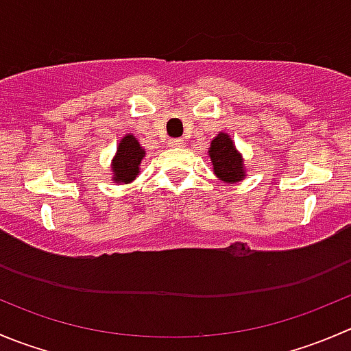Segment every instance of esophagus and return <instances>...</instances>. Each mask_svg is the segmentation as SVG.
I'll return each mask as SVG.
<instances>
[{"instance_id":"obj_1","label":"esophagus","mask_w":351,"mask_h":351,"mask_svg":"<svg viewBox=\"0 0 351 351\" xmlns=\"http://www.w3.org/2000/svg\"><path fill=\"white\" fill-rule=\"evenodd\" d=\"M168 144H169V147H182L183 141H182V138H171Z\"/></svg>"}]
</instances>
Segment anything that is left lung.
Here are the masks:
<instances>
[{
  "label": "left lung",
  "mask_w": 351,
  "mask_h": 351,
  "mask_svg": "<svg viewBox=\"0 0 351 351\" xmlns=\"http://www.w3.org/2000/svg\"><path fill=\"white\" fill-rule=\"evenodd\" d=\"M210 162H213V171L223 183H238L247 176L243 156L234 145L233 138L224 132H219L216 137L210 141L209 145Z\"/></svg>",
  "instance_id": "8db88e82"
}]
</instances>
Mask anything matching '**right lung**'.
<instances>
[{
  "instance_id": "obj_1",
  "label": "right lung",
  "mask_w": 351,
  "mask_h": 351,
  "mask_svg": "<svg viewBox=\"0 0 351 351\" xmlns=\"http://www.w3.org/2000/svg\"><path fill=\"white\" fill-rule=\"evenodd\" d=\"M145 158V149L135 138L127 134L118 142L117 152L111 159V180L113 183H132L141 173V162Z\"/></svg>"
}]
</instances>
